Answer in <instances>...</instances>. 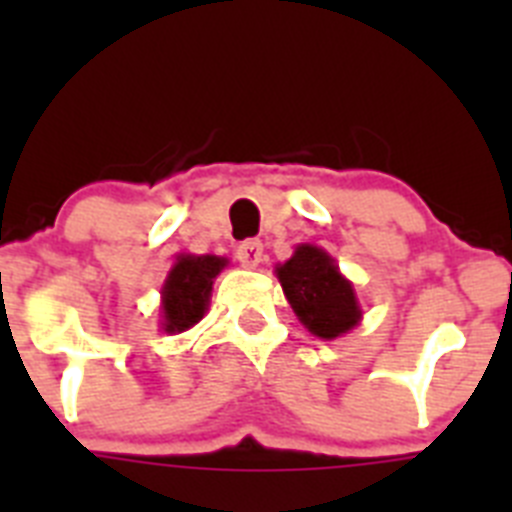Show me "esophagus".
Here are the masks:
<instances>
[{
	"mask_svg": "<svg viewBox=\"0 0 512 512\" xmlns=\"http://www.w3.org/2000/svg\"><path fill=\"white\" fill-rule=\"evenodd\" d=\"M235 256H238V261H241L243 266H248V269H256V266L261 264V259H264V243L256 241V238H248V241L238 243V248H235Z\"/></svg>",
	"mask_w": 512,
	"mask_h": 512,
	"instance_id": "1",
	"label": "esophagus"
}]
</instances>
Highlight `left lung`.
<instances>
[{
  "mask_svg": "<svg viewBox=\"0 0 512 512\" xmlns=\"http://www.w3.org/2000/svg\"><path fill=\"white\" fill-rule=\"evenodd\" d=\"M284 295L310 333L336 338L361 318L354 287L338 274L328 253L318 246H300L295 256L277 269Z\"/></svg>",
  "mask_w": 512,
  "mask_h": 512,
  "instance_id": "8db88e82",
  "label": "left lung"
}]
</instances>
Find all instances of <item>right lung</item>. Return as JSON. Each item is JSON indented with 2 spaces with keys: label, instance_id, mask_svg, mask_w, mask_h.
<instances>
[{
  "label": "right lung",
  "instance_id": "obj_1",
  "mask_svg": "<svg viewBox=\"0 0 512 512\" xmlns=\"http://www.w3.org/2000/svg\"><path fill=\"white\" fill-rule=\"evenodd\" d=\"M225 259L217 256H182L164 284V328L182 333L200 323L212 292V279L220 274Z\"/></svg>",
  "mask_w": 512,
  "mask_h": 512
}]
</instances>
